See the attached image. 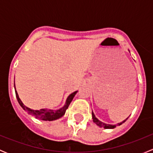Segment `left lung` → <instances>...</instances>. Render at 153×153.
<instances>
[{"label":"left lung","instance_id":"left-lung-1","mask_svg":"<svg viewBox=\"0 0 153 153\" xmlns=\"http://www.w3.org/2000/svg\"><path fill=\"white\" fill-rule=\"evenodd\" d=\"M92 120H93V122L95 123L98 126H101V127H104L105 128V129H113V128L116 127L117 125H121L122 123H124L126 121V120H127V118H126V120H124L123 122L121 123H119V124H118L117 125H111V124H104V123L101 122V121H100L98 119V118H96V117L95 116V115H94L93 112H92Z\"/></svg>","mask_w":153,"mask_h":153}]
</instances>
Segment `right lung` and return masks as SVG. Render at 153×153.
<instances>
[{"label": "right lung", "instance_id": "right-lung-1", "mask_svg": "<svg viewBox=\"0 0 153 153\" xmlns=\"http://www.w3.org/2000/svg\"><path fill=\"white\" fill-rule=\"evenodd\" d=\"M77 93V91L72 92L71 95H69V97L67 98V101H66V104L64 105V107L61 108L58 110H47V109H41V110H33V109H31L27 107L24 104L22 103V101L20 99L19 96L18 95V92L15 90V95H16V98L18 99V103L21 105V107L24 109L25 111H27V112L29 114H32V115H35L36 118H41V119L44 120V121H54V120H56L60 118L61 117H62L63 115L65 114L66 110L68 108V106L70 104L71 101H72L73 98L75 97V94Z\"/></svg>", "mask_w": 153, "mask_h": 153}]
</instances>
